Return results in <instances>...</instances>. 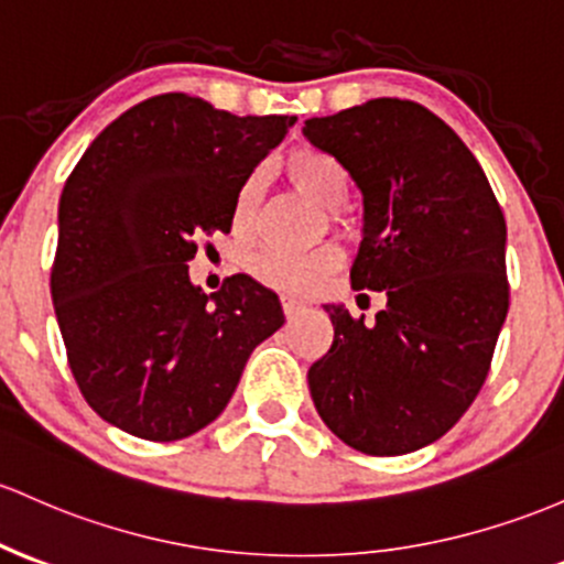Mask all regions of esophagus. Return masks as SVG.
<instances>
[{
	"mask_svg": "<svg viewBox=\"0 0 564 564\" xmlns=\"http://www.w3.org/2000/svg\"><path fill=\"white\" fill-rule=\"evenodd\" d=\"M281 305H283V313L292 318V315H296L302 311V307H305V302L296 300V296H281Z\"/></svg>",
	"mask_w": 564,
	"mask_h": 564,
	"instance_id": "obj_1",
	"label": "esophagus"
}]
</instances>
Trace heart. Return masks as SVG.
<instances>
[{
	"mask_svg": "<svg viewBox=\"0 0 564 564\" xmlns=\"http://www.w3.org/2000/svg\"><path fill=\"white\" fill-rule=\"evenodd\" d=\"M283 171L289 173V178L296 184V189L305 192V195L311 197L313 203H318L321 208H337L343 206V200L348 197V171H345V165L329 152L302 147V150L292 152L283 160ZM257 176L246 178V182L240 184L238 195H235V227L246 225V219L251 216L253 203H257ZM339 262H343V257H339V251L334 249V246H321V249L313 251L268 249L251 259L249 270L259 278V281L268 283L272 289L307 294L324 286L326 278L339 268Z\"/></svg>",
	"mask_w": 564,
	"mask_h": 564,
	"instance_id": "1",
	"label": "heart"
}]
</instances>
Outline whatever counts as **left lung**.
<instances>
[{
    "instance_id": "left-lung-1",
    "label": "left lung",
    "mask_w": 564,
    "mask_h": 564,
    "mask_svg": "<svg viewBox=\"0 0 564 564\" xmlns=\"http://www.w3.org/2000/svg\"><path fill=\"white\" fill-rule=\"evenodd\" d=\"M302 133L361 189L350 283L388 300L372 324L324 305L334 343L307 369L313 404L358 453H414L453 429L490 372L509 313L503 212L460 135L414 101L372 98Z\"/></svg>"
}]
</instances>
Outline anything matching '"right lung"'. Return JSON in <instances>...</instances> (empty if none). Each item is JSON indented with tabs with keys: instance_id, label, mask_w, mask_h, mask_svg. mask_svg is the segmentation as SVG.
I'll return each instance as SVG.
<instances>
[{
	"instance_id": "1",
	"label": "right lung",
	"mask_w": 564,
	"mask_h": 564,
	"mask_svg": "<svg viewBox=\"0 0 564 564\" xmlns=\"http://www.w3.org/2000/svg\"><path fill=\"white\" fill-rule=\"evenodd\" d=\"M296 117H235L184 93L147 98L93 139L58 203L51 294L74 380L98 417L176 442L225 412L259 343L283 326L249 275L189 281L200 235Z\"/></svg>"
}]
</instances>
